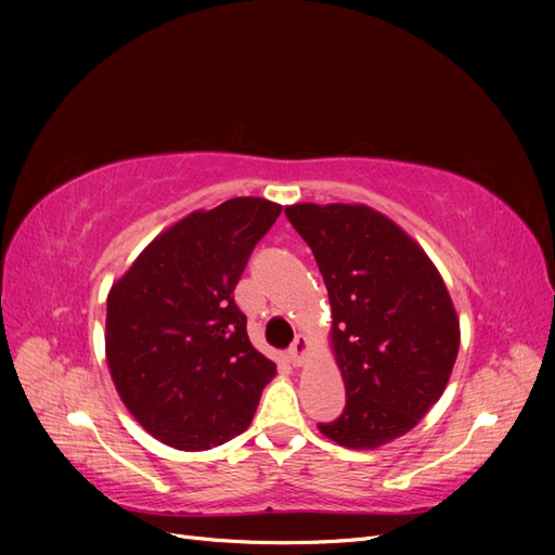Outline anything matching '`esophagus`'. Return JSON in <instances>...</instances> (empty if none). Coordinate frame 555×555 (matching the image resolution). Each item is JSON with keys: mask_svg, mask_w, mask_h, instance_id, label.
Returning <instances> with one entry per match:
<instances>
[{"mask_svg": "<svg viewBox=\"0 0 555 555\" xmlns=\"http://www.w3.org/2000/svg\"><path fill=\"white\" fill-rule=\"evenodd\" d=\"M308 352H310V340L305 338L302 334H298V336H296V340H293L291 350H288L291 362L296 364V367H302L305 360H308Z\"/></svg>", "mask_w": 555, "mask_h": 555, "instance_id": "34e87169", "label": "esophagus"}]
</instances>
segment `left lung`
<instances>
[{"label":"left lung","instance_id":"obj_1","mask_svg":"<svg viewBox=\"0 0 555 555\" xmlns=\"http://www.w3.org/2000/svg\"><path fill=\"white\" fill-rule=\"evenodd\" d=\"M320 267L332 302V346L346 408L317 424L338 446L370 451L408 434L441 398L460 322L439 269L367 205L286 207Z\"/></svg>","mask_w":555,"mask_h":555}]
</instances>
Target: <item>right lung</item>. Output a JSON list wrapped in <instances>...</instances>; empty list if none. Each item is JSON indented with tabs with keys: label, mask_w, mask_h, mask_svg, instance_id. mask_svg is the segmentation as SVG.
Returning <instances> with one entry per match:
<instances>
[{
	"label": "right lung",
	"mask_w": 555,
	"mask_h": 555,
	"mask_svg": "<svg viewBox=\"0 0 555 555\" xmlns=\"http://www.w3.org/2000/svg\"><path fill=\"white\" fill-rule=\"evenodd\" d=\"M281 215L262 197H233L159 233L107 298V364L147 434L207 451L247 429L276 364L247 338L233 300L255 245Z\"/></svg>",
	"instance_id": "add662e5"
}]
</instances>
